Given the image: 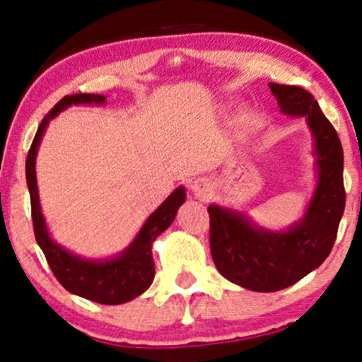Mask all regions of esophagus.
<instances>
[{
  "instance_id": "1",
  "label": "esophagus",
  "mask_w": 362,
  "mask_h": 362,
  "mask_svg": "<svg viewBox=\"0 0 362 362\" xmlns=\"http://www.w3.org/2000/svg\"><path fill=\"white\" fill-rule=\"evenodd\" d=\"M192 192H194L196 198L208 199L211 196V192H214V185H211V182L206 180V178H198V180H194V184H192Z\"/></svg>"
}]
</instances>
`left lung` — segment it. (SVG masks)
<instances>
[{
	"label": "left lung",
	"mask_w": 362,
	"mask_h": 362,
	"mask_svg": "<svg viewBox=\"0 0 362 362\" xmlns=\"http://www.w3.org/2000/svg\"><path fill=\"white\" fill-rule=\"evenodd\" d=\"M269 87L282 112L308 120L315 136L319 184L303 221L284 233L262 231L243 215L208 206L215 266L222 276L257 293L286 289L319 268L333 249L345 210L343 148L337 129L308 90L282 83Z\"/></svg>",
	"instance_id": "1"
}]
</instances>
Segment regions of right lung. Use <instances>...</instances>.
<instances>
[{
	"label": "right lung",
	"mask_w": 362,
	"mask_h": 362,
	"mask_svg": "<svg viewBox=\"0 0 362 362\" xmlns=\"http://www.w3.org/2000/svg\"><path fill=\"white\" fill-rule=\"evenodd\" d=\"M105 96L100 94H71L57 101L54 108L43 117L42 124L35 134L31 148L25 159V180H28L29 198H31V217L35 238L40 249L45 254L47 262L52 269L57 282L68 291L90 301L101 303V305H120L134 299L136 296L148 289L154 280V257H152V243L160 233L173 222L178 206L185 202L184 189H177L170 198L166 199L141 228L140 235L134 238L131 247L119 257L110 261H86L76 255L69 254L52 242L47 233L45 218L40 210L38 189H36L35 175V158L38 151L40 140L43 136L49 119L57 115L61 110L68 108L69 105L78 103H103Z\"/></svg>",
	"instance_id": "right-lung-1"
}]
</instances>
